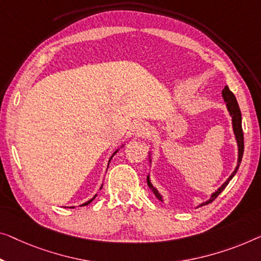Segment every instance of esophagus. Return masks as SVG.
Masks as SVG:
<instances>
[{"label":"esophagus","mask_w":261,"mask_h":261,"mask_svg":"<svg viewBox=\"0 0 261 261\" xmlns=\"http://www.w3.org/2000/svg\"><path fill=\"white\" fill-rule=\"evenodd\" d=\"M134 131H135V135L137 136V137L144 138V137H147V136H150V134H151V126H150L149 123L141 122V123L136 124Z\"/></svg>","instance_id":"34e87169"}]
</instances>
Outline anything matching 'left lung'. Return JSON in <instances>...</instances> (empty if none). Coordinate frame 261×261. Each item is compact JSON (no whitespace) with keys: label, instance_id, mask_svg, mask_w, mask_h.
<instances>
[{"label":"left lung","instance_id":"1","mask_svg":"<svg viewBox=\"0 0 261 261\" xmlns=\"http://www.w3.org/2000/svg\"><path fill=\"white\" fill-rule=\"evenodd\" d=\"M221 95H223V98H224V102L226 103V108H227V111L228 114H230L231 118H232V129H233V134H234V138H236V142H237V146H238V162H237V166L233 172L231 173V176L227 178L226 180L223 182V185L219 186L215 192L211 193V196L206 201H203V203H200L199 205L197 206V207H200V206H204V205H207L210 203H212L213 200L216 199V198L219 196V194L224 191V189L226 188L228 182L232 179L233 177H234V174L237 173V171H238L239 166H240V163H242V159H243V153H244V134H243V127H242V112H240V109L238 106V102H237L236 99V96L233 95V92L228 89V87H225L224 90L221 91ZM149 161H150V164L151 162H152V159H151V152L149 151ZM146 181H147V185H149V188L151 189V191L153 192V194L155 197L158 198L161 201H164L163 199V196L157 189L154 188L152 185V182H151L150 179V174L147 176L146 178Z\"/></svg>","mask_w":261,"mask_h":261}]
</instances>
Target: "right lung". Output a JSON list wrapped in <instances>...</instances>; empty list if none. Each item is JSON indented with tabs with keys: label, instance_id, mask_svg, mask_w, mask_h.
<instances>
[{
	"label": "right lung",
	"instance_id": "obj_1",
	"mask_svg": "<svg viewBox=\"0 0 261 261\" xmlns=\"http://www.w3.org/2000/svg\"><path fill=\"white\" fill-rule=\"evenodd\" d=\"M123 146H124V145H122V146H120V147H123ZM118 150H119V149H117V150H116V151H115V152H114V153H112V155H111V157H110V159H109L108 166H109V164H110V162H111V159H112V157H114V155H115L116 153H117V152H118ZM107 170H108V169H107ZM102 188H103V185H102V186H100V189H102ZM96 197H97V194H95V196H93V197L91 198V199H90V200L85 201V203H83V204H82V205H80V206H87V205H89V204H90V203H91V201H92L93 199H95V198H96ZM73 207H75V206H72V207H71V208H73Z\"/></svg>",
	"mask_w": 261,
	"mask_h": 261
}]
</instances>
